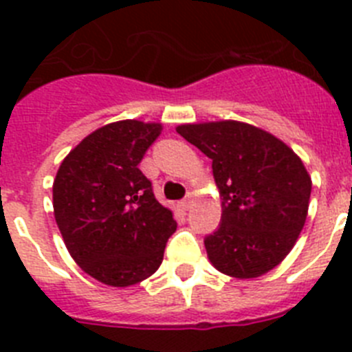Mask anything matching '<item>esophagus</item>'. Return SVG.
Instances as JSON below:
<instances>
[{
    "label": "esophagus",
    "mask_w": 352,
    "mask_h": 352,
    "mask_svg": "<svg viewBox=\"0 0 352 352\" xmlns=\"http://www.w3.org/2000/svg\"><path fill=\"white\" fill-rule=\"evenodd\" d=\"M179 206L183 208V210H190V206H192V195H186L185 199H183L182 203H179Z\"/></svg>",
    "instance_id": "obj_1"
}]
</instances>
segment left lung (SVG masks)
<instances>
[{
    "label": "left lung",
    "instance_id": "left-lung-1",
    "mask_svg": "<svg viewBox=\"0 0 352 352\" xmlns=\"http://www.w3.org/2000/svg\"><path fill=\"white\" fill-rule=\"evenodd\" d=\"M176 132L213 162L222 219L204 238L211 264L236 278L268 273L307 220L312 179L303 162L280 139L239 121L179 125Z\"/></svg>",
    "mask_w": 352,
    "mask_h": 352
}]
</instances>
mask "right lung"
<instances>
[{"instance_id": "add662e5", "label": "right lung", "mask_w": 352, "mask_h": 352, "mask_svg": "<svg viewBox=\"0 0 352 352\" xmlns=\"http://www.w3.org/2000/svg\"><path fill=\"white\" fill-rule=\"evenodd\" d=\"M160 132V123H109L72 149L56 174L52 206L65 245L107 285L129 287L153 275L176 231L139 169Z\"/></svg>"}]
</instances>
